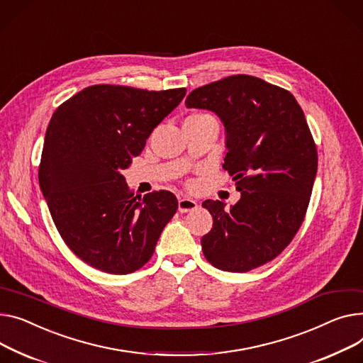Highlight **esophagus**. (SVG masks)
<instances>
[{
  "label": "esophagus",
  "instance_id": "1",
  "mask_svg": "<svg viewBox=\"0 0 363 363\" xmlns=\"http://www.w3.org/2000/svg\"><path fill=\"white\" fill-rule=\"evenodd\" d=\"M199 203L196 200H192L189 197H181L178 200V210L179 213H189V211H194L197 210Z\"/></svg>",
  "mask_w": 363,
  "mask_h": 363
}]
</instances>
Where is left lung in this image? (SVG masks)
<instances>
[{"label": "left lung", "instance_id": "1", "mask_svg": "<svg viewBox=\"0 0 363 363\" xmlns=\"http://www.w3.org/2000/svg\"><path fill=\"white\" fill-rule=\"evenodd\" d=\"M185 105L220 118L223 167L240 192L230 210L203 203L213 216L204 257L225 272L257 269L291 244L309 204L318 157L303 111L291 91L245 74L192 90Z\"/></svg>", "mask_w": 363, "mask_h": 363}]
</instances>
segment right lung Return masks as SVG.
I'll use <instances>...</instances> for the list:
<instances>
[{
    "label": "right lung",
    "instance_id": "1",
    "mask_svg": "<svg viewBox=\"0 0 363 363\" xmlns=\"http://www.w3.org/2000/svg\"><path fill=\"white\" fill-rule=\"evenodd\" d=\"M185 93L96 84L54 112L39 185L64 242L91 267L111 274L138 270L177 213L169 191L134 197L123 171Z\"/></svg>",
    "mask_w": 363,
    "mask_h": 363
}]
</instances>
